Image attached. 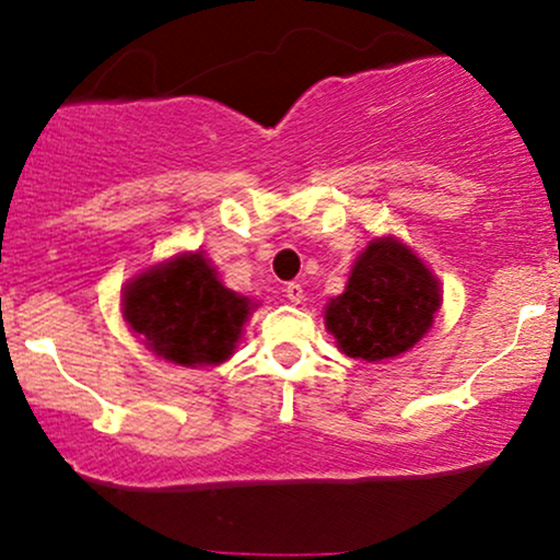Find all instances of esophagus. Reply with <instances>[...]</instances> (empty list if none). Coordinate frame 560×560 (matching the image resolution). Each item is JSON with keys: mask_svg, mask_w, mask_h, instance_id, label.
Instances as JSON below:
<instances>
[{"mask_svg": "<svg viewBox=\"0 0 560 560\" xmlns=\"http://www.w3.org/2000/svg\"><path fill=\"white\" fill-rule=\"evenodd\" d=\"M287 298L289 302H302V294H305V289H302V284H298V281H289V284L284 287Z\"/></svg>", "mask_w": 560, "mask_h": 560, "instance_id": "esophagus-1", "label": "esophagus"}]
</instances>
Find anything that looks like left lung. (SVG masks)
I'll list each match as a JSON object with an SVG mask.
<instances>
[{
    "label": "left lung",
    "instance_id": "8db88e82",
    "mask_svg": "<svg viewBox=\"0 0 560 560\" xmlns=\"http://www.w3.org/2000/svg\"><path fill=\"white\" fill-rule=\"evenodd\" d=\"M440 284L395 236H382L352 266L345 292L326 305V329L345 355L387 361L410 350L440 311Z\"/></svg>",
    "mask_w": 560,
    "mask_h": 560
}]
</instances>
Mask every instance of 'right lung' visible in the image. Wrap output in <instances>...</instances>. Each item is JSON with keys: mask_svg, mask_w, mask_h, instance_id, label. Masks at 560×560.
<instances>
[{"mask_svg": "<svg viewBox=\"0 0 560 560\" xmlns=\"http://www.w3.org/2000/svg\"><path fill=\"white\" fill-rule=\"evenodd\" d=\"M249 307L247 298L218 281L199 253L152 266L124 292L128 326L178 365H218L231 358Z\"/></svg>", "mask_w": 560, "mask_h": 560, "instance_id": "obj_1", "label": "right lung"}]
</instances>
